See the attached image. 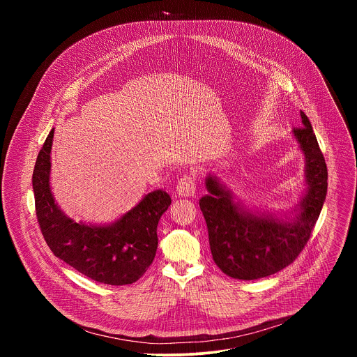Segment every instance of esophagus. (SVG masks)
<instances>
[{"label":"esophagus","instance_id":"obj_1","mask_svg":"<svg viewBox=\"0 0 357 357\" xmlns=\"http://www.w3.org/2000/svg\"><path fill=\"white\" fill-rule=\"evenodd\" d=\"M176 190L181 196H193L196 192V179L192 174H185L179 178Z\"/></svg>","mask_w":357,"mask_h":357}]
</instances>
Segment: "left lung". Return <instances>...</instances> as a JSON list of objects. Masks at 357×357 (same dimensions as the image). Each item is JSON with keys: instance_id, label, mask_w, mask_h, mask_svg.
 <instances>
[{"instance_id": "1", "label": "left lung", "mask_w": 357, "mask_h": 357, "mask_svg": "<svg viewBox=\"0 0 357 357\" xmlns=\"http://www.w3.org/2000/svg\"><path fill=\"white\" fill-rule=\"evenodd\" d=\"M302 127L294 135L307 158V195L295 220L256 216L241 211L219 182L209 176V195L199 200L209 233L213 261L229 277L257 280L288 267L307 245L322 211L328 190V168L308 117L301 112Z\"/></svg>"}]
</instances>
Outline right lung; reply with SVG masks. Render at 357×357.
Instances as JSON below:
<instances>
[{
  "label": "right lung",
  "mask_w": 357,
  "mask_h": 357,
  "mask_svg": "<svg viewBox=\"0 0 357 357\" xmlns=\"http://www.w3.org/2000/svg\"><path fill=\"white\" fill-rule=\"evenodd\" d=\"M52 138L54 130L39 151L32 175L36 219L46 244L58 259L97 282H135L155 257L157 226L171 196L164 190L148 193L112 226L76 223L59 211L49 188Z\"/></svg>",
  "instance_id": "obj_1"
}]
</instances>
